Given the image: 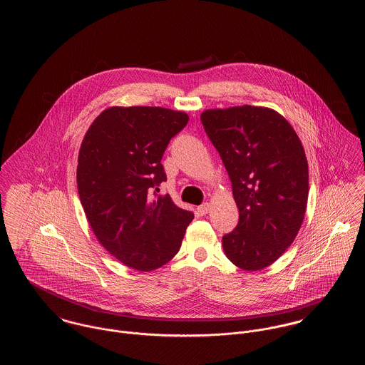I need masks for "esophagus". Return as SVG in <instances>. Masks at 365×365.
<instances>
[{"label":"esophagus","instance_id":"1","mask_svg":"<svg viewBox=\"0 0 365 365\" xmlns=\"http://www.w3.org/2000/svg\"><path fill=\"white\" fill-rule=\"evenodd\" d=\"M209 209H210V205H209L208 202H205V204H202V205H200V207L197 208V212H198V215L205 216V215L208 213Z\"/></svg>","mask_w":365,"mask_h":365}]
</instances>
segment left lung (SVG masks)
Listing matches in <instances>:
<instances>
[{"label":"left lung","instance_id":"obj_1","mask_svg":"<svg viewBox=\"0 0 365 365\" xmlns=\"http://www.w3.org/2000/svg\"><path fill=\"white\" fill-rule=\"evenodd\" d=\"M201 122L230 176L240 222L223 237L227 259L245 271L278 260L301 228L308 161L294 128L264 106L208 109Z\"/></svg>","mask_w":365,"mask_h":365}]
</instances>
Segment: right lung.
Instances as JSON below:
<instances>
[{
    "mask_svg": "<svg viewBox=\"0 0 365 365\" xmlns=\"http://www.w3.org/2000/svg\"><path fill=\"white\" fill-rule=\"evenodd\" d=\"M187 122V113L167 108L112 106L82 140L76 182L87 222L105 249L133 269L148 272L171 260L194 217L168 194L149 195L167 180L161 158Z\"/></svg>",
    "mask_w": 365,
    "mask_h": 365,
    "instance_id": "right-lung-1",
    "label": "right lung"
}]
</instances>
